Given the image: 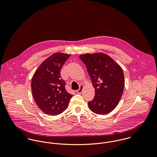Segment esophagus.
<instances>
[{
  "instance_id": "esophagus-1",
  "label": "esophagus",
  "mask_w": 157,
  "mask_h": 157,
  "mask_svg": "<svg viewBox=\"0 0 157 157\" xmlns=\"http://www.w3.org/2000/svg\"><path fill=\"white\" fill-rule=\"evenodd\" d=\"M83 89V85H80V88H79L78 90H77V91H76V92H77V93L80 94V93H81V92H82Z\"/></svg>"
}]
</instances>
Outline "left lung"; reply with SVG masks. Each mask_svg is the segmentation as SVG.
<instances>
[{"mask_svg":"<svg viewBox=\"0 0 157 157\" xmlns=\"http://www.w3.org/2000/svg\"><path fill=\"white\" fill-rule=\"evenodd\" d=\"M80 58L86 67L95 88L94 98L88 103L90 111L100 115L111 112L124 90L123 69L105 53L86 54Z\"/></svg>","mask_w":157,"mask_h":157,"instance_id":"left-lung-1","label":"left lung"}]
</instances>
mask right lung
<instances>
[{"label": "right lung", "instance_id": "1", "mask_svg": "<svg viewBox=\"0 0 157 157\" xmlns=\"http://www.w3.org/2000/svg\"><path fill=\"white\" fill-rule=\"evenodd\" d=\"M70 55L54 53L44 60L36 71L31 81L33 98L45 113L59 115L67 109L72 95L65 89L60 75L61 68Z\"/></svg>", "mask_w": 157, "mask_h": 157}]
</instances>
